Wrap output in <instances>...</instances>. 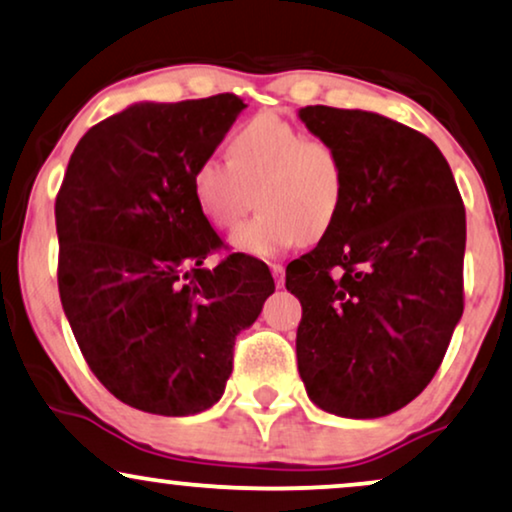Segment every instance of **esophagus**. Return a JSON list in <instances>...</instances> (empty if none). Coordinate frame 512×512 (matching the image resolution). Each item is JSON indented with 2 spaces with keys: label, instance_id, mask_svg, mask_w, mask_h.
Here are the masks:
<instances>
[{
  "label": "esophagus",
  "instance_id": "1",
  "mask_svg": "<svg viewBox=\"0 0 512 512\" xmlns=\"http://www.w3.org/2000/svg\"><path fill=\"white\" fill-rule=\"evenodd\" d=\"M271 274H274L276 286L283 288V283H286V269H283V264H271Z\"/></svg>",
  "mask_w": 512,
  "mask_h": 512
}]
</instances>
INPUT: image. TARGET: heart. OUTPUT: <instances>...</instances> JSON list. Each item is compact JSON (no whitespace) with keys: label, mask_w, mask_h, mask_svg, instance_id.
Wrapping results in <instances>:
<instances>
[{"label":"heart","mask_w":512,"mask_h":512,"mask_svg":"<svg viewBox=\"0 0 512 512\" xmlns=\"http://www.w3.org/2000/svg\"><path fill=\"white\" fill-rule=\"evenodd\" d=\"M191 186L200 212L222 231L241 222L255 193L260 215L238 226L229 245L276 257L335 222L345 198V167L328 141L264 113L231 137L229 160H200Z\"/></svg>","instance_id":"obj_1"}]
</instances>
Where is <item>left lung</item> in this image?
Returning a JSON list of instances; mask_svg holds the SVG:
<instances>
[{"mask_svg": "<svg viewBox=\"0 0 512 512\" xmlns=\"http://www.w3.org/2000/svg\"><path fill=\"white\" fill-rule=\"evenodd\" d=\"M297 118L345 167L338 217L286 269L297 371L321 411L390 416L435 378L461 321V193L442 151L397 120L328 106Z\"/></svg>", "mask_w": 512, "mask_h": 512, "instance_id": "8db88e82", "label": "left lung"}]
</instances>
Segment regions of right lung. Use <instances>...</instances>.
I'll list each match as a JSON object with an SVG mask.
<instances>
[{
	"instance_id": "obj_1",
	"label": "right lung",
	"mask_w": 512,
	"mask_h": 512,
	"mask_svg": "<svg viewBox=\"0 0 512 512\" xmlns=\"http://www.w3.org/2000/svg\"><path fill=\"white\" fill-rule=\"evenodd\" d=\"M245 103L234 94L141 101L75 146L56 196L58 293L101 385L155 416H196L222 399L236 335L260 316L274 278L222 241L191 177Z\"/></svg>"
}]
</instances>
